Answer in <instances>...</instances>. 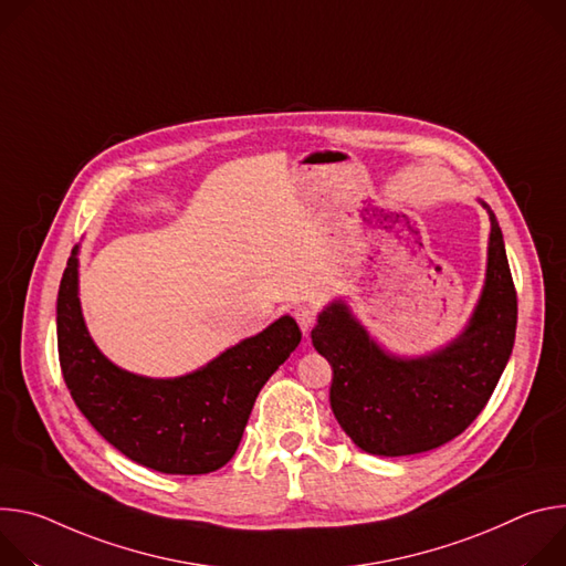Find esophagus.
<instances>
[{
  "mask_svg": "<svg viewBox=\"0 0 566 566\" xmlns=\"http://www.w3.org/2000/svg\"><path fill=\"white\" fill-rule=\"evenodd\" d=\"M294 319H296V324L301 326L303 335L307 337L312 324H315V310H312L310 305H296V307H294Z\"/></svg>",
  "mask_w": 566,
  "mask_h": 566,
  "instance_id": "1",
  "label": "esophagus"
}]
</instances>
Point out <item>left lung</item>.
Returning <instances> with one entry per match:
<instances>
[{
  "mask_svg": "<svg viewBox=\"0 0 566 566\" xmlns=\"http://www.w3.org/2000/svg\"><path fill=\"white\" fill-rule=\"evenodd\" d=\"M481 205L490 216L485 281L450 344L416 357L389 353L339 298L312 328V346L333 366V413L368 454L409 457L450 443L483 411L511 359L517 294L504 235L492 209Z\"/></svg>",
  "mask_w": 566,
  "mask_h": 566,
  "instance_id": "obj_1",
  "label": "left lung"
}]
</instances>
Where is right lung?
I'll use <instances>...</instances> for the list:
<instances>
[{"instance_id":"right-lung-1","label":"right lung","mask_w":566,"mask_h":566,"mask_svg":"<svg viewBox=\"0 0 566 566\" xmlns=\"http://www.w3.org/2000/svg\"><path fill=\"white\" fill-rule=\"evenodd\" d=\"M76 244L55 305L67 389L92 427L130 461L164 474H209L235 454L254 402L301 342L290 315L179 378H148L107 359L83 319Z\"/></svg>"}]
</instances>
